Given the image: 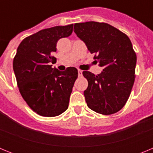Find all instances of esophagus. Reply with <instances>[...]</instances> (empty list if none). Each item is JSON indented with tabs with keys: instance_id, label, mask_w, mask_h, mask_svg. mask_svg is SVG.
Listing matches in <instances>:
<instances>
[{
	"instance_id": "esophagus-1",
	"label": "esophagus",
	"mask_w": 153,
	"mask_h": 153,
	"mask_svg": "<svg viewBox=\"0 0 153 153\" xmlns=\"http://www.w3.org/2000/svg\"><path fill=\"white\" fill-rule=\"evenodd\" d=\"M82 75H83V71L81 70H78V76H82Z\"/></svg>"
}]
</instances>
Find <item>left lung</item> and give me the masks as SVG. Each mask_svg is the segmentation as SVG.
Listing matches in <instances>:
<instances>
[{
    "mask_svg": "<svg viewBox=\"0 0 153 153\" xmlns=\"http://www.w3.org/2000/svg\"><path fill=\"white\" fill-rule=\"evenodd\" d=\"M74 30L103 67L98 75L83 72L88 81L83 93L87 106L102 115L117 113L128 100L136 77V54L130 40L106 23H76Z\"/></svg>",
    "mask_w": 153,
    "mask_h": 153,
    "instance_id": "1",
    "label": "left lung"
}]
</instances>
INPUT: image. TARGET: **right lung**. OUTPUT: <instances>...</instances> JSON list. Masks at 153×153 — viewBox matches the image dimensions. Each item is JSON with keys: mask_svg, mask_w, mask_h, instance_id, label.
Returning a JSON list of instances; mask_svg holds the SVG:
<instances>
[{"mask_svg": "<svg viewBox=\"0 0 153 153\" xmlns=\"http://www.w3.org/2000/svg\"><path fill=\"white\" fill-rule=\"evenodd\" d=\"M74 24L41 30L22 40L13 58V68L19 91L30 109L40 116H59L68 108L78 76L75 67L64 71L52 68L56 43L70 36Z\"/></svg>", "mask_w": 153, "mask_h": 153, "instance_id": "add662e5", "label": "right lung"}]
</instances>
